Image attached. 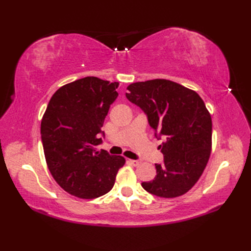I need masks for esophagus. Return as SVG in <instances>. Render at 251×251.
Returning <instances> with one entry per match:
<instances>
[{"label": "esophagus", "instance_id": "esophagus-1", "mask_svg": "<svg viewBox=\"0 0 251 251\" xmlns=\"http://www.w3.org/2000/svg\"><path fill=\"white\" fill-rule=\"evenodd\" d=\"M128 162L132 165V166H138V165H140V163H141L139 159H129Z\"/></svg>", "mask_w": 251, "mask_h": 251}]
</instances>
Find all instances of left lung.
<instances>
[{
	"label": "left lung",
	"instance_id": "1",
	"mask_svg": "<svg viewBox=\"0 0 251 251\" xmlns=\"http://www.w3.org/2000/svg\"><path fill=\"white\" fill-rule=\"evenodd\" d=\"M126 97L145 112L162 143L163 164L156 176L142 182L149 193L165 199L183 195L199 181L211 152V116L194 90L168 79L130 84Z\"/></svg>",
	"mask_w": 251,
	"mask_h": 251
}]
</instances>
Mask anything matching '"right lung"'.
Wrapping results in <instances>:
<instances>
[{
  "instance_id": "obj_1",
  "label": "right lung",
  "mask_w": 251,
  "mask_h": 251,
  "mask_svg": "<svg viewBox=\"0 0 251 251\" xmlns=\"http://www.w3.org/2000/svg\"><path fill=\"white\" fill-rule=\"evenodd\" d=\"M119 83L87 76L63 85L52 95L41 122L47 166L69 194L92 200L113 188L125 158L98 150Z\"/></svg>"
}]
</instances>
